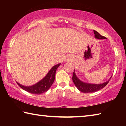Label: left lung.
<instances>
[{"label": "left lung", "mask_w": 126, "mask_h": 126, "mask_svg": "<svg viewBox=\"0 0 126 126\" xmlns=\"http://www.w3.org/2000/svg\"><path fill=\"white\" fill-rule=\"evenodd\" d=\"M94 33L95 38H97V39H104L106 38V37H103V36H102L98 32H97V31H94ZM111 77L110 78V79ZM72 80H73V82L74 84H75L77 88L80 92L83 93H92L99 91L100 89L103 88L104 87L106 86V85L108 83V82H109L110 81V80H108V81H107V82L102 84L87 83L83 82L79 79L76 76L74 71L73 72V77H72Z\"/></svg>", "instance_id": "obj_1"}]
</instances>
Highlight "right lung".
Segmentation results:
<instances>
[{
	"label": "right lung",
	"mask_w": 126,
	"mask_h": 126,
	"mask_svg": "<svg viewBox=\"0 0 126 126\" xmlns=\"http://www.w3.org/2000/svg\"><path fill=\"white\" fill-rule=\"evenodd\" d=\"M60 65L61 63H59L53 66L45 77L33 86H24L16 82L17 84L19 85V86L21 88L30 93L35 94H40L43 93L47 91L50 88V87L52 86L54 81L56 70Z\"/></svg>",
	"instance_id": "1"
}]
</instances>
